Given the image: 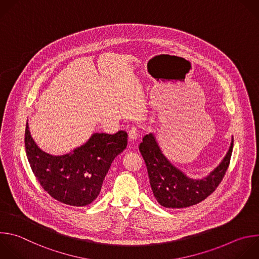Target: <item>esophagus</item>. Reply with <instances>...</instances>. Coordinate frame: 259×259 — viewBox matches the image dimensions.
<instances>
[{
    "mask_svg": "<svg viewBox=\"0 0 259 259\" xmlns=\"http://www.w3.org/2000/svg\"><path fill=\"white\" fill-rule=\"evenodd\" d=\"M138 137H139L138 129L136 127H131L129 130V139L131 141H136Z\"/></svg>",
    "mask_w": 259,
    "mask_h": 259,
    "instance_id": "esophagus-1",
    "label": "esophagus"
}]
</instances>
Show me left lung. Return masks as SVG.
I'll use <instances>...</instances> for the list:
<instances>
[{"instance_id": "8db88e82", "label": "left lung", "mask_w": 259, "mask_h": 259, "mask_svg": "<svg viewBox=\"0 0 259 259\" xmlns=\"http://www.w3.org/2000/svg\"><path fill=\"white\" fill-rule=\"evenodd\" d=\"M234 139L222 162L203 179L187 177L171 164L161 152L152 133L146 134L139 144L145 161L149 184L157 202L167 208H184L197 204L208 197L222 182L230 164Z\"/></svg>"}]
</instances>
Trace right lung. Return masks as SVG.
<instances>
[{"mask_svg": "<svg viewBox=\"0 0 259 259\" xmlns=\"http://www.w3.org/2000/svg\"><path fill=\"white\" fill-rule=\"evenodd\" d=\"M125 131L115 134L95 133L89 141L72 152L52 155L42 151L25 128V150L34 176L56 200L85 206L100 194L111 163L127 146Z\"/></svg>", "mask_w": 259, "mask_h": 259, "instance_id": "add662e5", "label": "right lung"}]
</instances>
